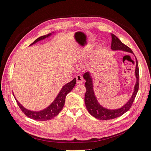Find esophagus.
I'll return each instance as SVG.
<instances>
[{
    "mask_svg": "<svg viewBox=\"0 0 151 151\" xmlns=\"http://www.w3.org/2000/svg\"><path fill=\"white\" fill-rule=\"evenodd\" d=\"M76 83H78V84H81V83H83V77L81 76V75H78L77 76H76Z\"/></svg>",
    "mask_w": 151,
    "mask_h": 151,
    "instance_id": "1",
    "label": "esophagus"
}]
</instances>
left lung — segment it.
Masks as SVG:
<instances>
[{
    "label": "left lung",
    "mask_w": 151,
    "mask_h": 151,
    "mask_svg": "<svg viewBox=\"0 0 151 151\" xmlns=\"http://www.w3.org/2000/svg\"><path fill=\"white\" fill-rule=\"evenodd\" d=\"M111 49L113 50H122L124 51L129 52L133 53V51L127 45H124L116 35L111 34ZM135 75L137 78V83L134 86V92L132 94L130 99L127 104L122 108L117 109H108L102 107L97 100L96 96L94 95L93 84L92 78L89 72H86L84 74L83 77L86 80L85 86L86 92L85 93L84 101L85 105L88 112L94 117H96L100 120H109L113 119L122 116L125 113L130 109L133 102L136 97L137 92L139 89V68L138 61L136 60V69H135Z\"/></svg>",
    "instance_id": "obj_1"
}]
</instances>
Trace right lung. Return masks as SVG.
<instances>
[{
  "label": "right lung",
  "mask_w": 151,
  "mask_h": 151,
  "mask_svg": "<svg viewBox=\"0 0 151 151\" xmlns=\"http://www.w3.org/2000/svg\"><path fill=\"white\" fill-rule=\"evenodd\" d=\"M51 35V34H48L46 35L42 36L38 38L35 40L30 45H33L37 42L41 40L45 39V38L49 37ZM76 84V78H74L73 80L70 81V83L66 84L63 87L60 92L59 93L58 96L55 98L54 101L52 103V104L47 107V108L43 109V111H32L28 110L24 108L18 101L14 97L19 107L20 108L21 110L24 113L26 116L29 117V118L38 121H45L52 119V118L56 116L62 109L63 106H64L65 97L71 91L74 86Z\"/></svg>",
  "instance_id": "add662e5"
}]
</instances>
